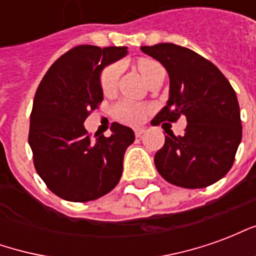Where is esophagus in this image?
<instances>
[{
    "label": "esophagus",
    "instance_id": "esophagus-1",
    "mask_svg": "<svg viewBox=\"0 0 256 256\" xmlns=\"http://www.w3.org/2000/svg\"><path fill=\"white\" fill-rule=\"evenodd\" d=\"M144 128H134V134H136V137H141L142 134H144Z\"/></svg>",
    "mask_w": 256,
    "mask_h": 256
}]
</instances>
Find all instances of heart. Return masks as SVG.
Returning <instances> with one entry per match:
<instances>
[{"label":"heart","instance_id":"b5f03b06","mask_svg":"<svg viewBox=\"0 0 256 256\" xmlns=\"http://www.w3.org/2000/svg\"><path fill=\"white\" fill-rule=\"evenodd\" d=\"M137 67L146 82H150V79L156 76L159 72L164 71L160 63H158L156 60H152V58H141L137 63ZM119 72H120V68H119V64L116 63L108 64L106 67L102 68L100 74V88L102 93L110 94L115 90ZM145 115H146V108L132 100H122L114 106V116L118 120L128 123V124H138L144 120Z\"/></svg>","mask_w":256,"mask_h":256}]
</instances>
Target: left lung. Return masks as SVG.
<instances>
[{"instance_id": "left-lung-1", "label": "left lung", "mask_w": 256, "mask_h": 256, "mask_svg": "<svg viewBox=\"0 0 256 256\" xmlns=\"http://www.w3.org/2000/svg\"><path fill=\"white\" fill-rule=\"evenodd\" d=\"M163 64L170 76V97L154 124L186 118L185 134L166 136L155 166L167 182L196 189L225 177L242 141L236 92L214 64L188 48L174 44L141 46Z\"/></svg>"}]
</instances>
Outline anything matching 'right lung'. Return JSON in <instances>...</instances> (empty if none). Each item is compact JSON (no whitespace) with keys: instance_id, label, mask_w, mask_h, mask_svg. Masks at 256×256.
Listing matches in <instances>:
<instances>
[{"instance_id":"1","label":"right lung","mask_w":256,"mask_h":256,"mask_svg":"<svg viewBox=\"0 0 256 256\" xmlns=\"http://www.w3.org/2000/svg\"><path fill=\"white\" fill-rule=\"evenodd\" d=\"M126 53V46L72 48L52 64L36 89L28 144L36 172L64 200H96L120 180L133 130L114 122L110 137H90L84 122L102 101V68Z\"/></svg>"}]
</instances>
